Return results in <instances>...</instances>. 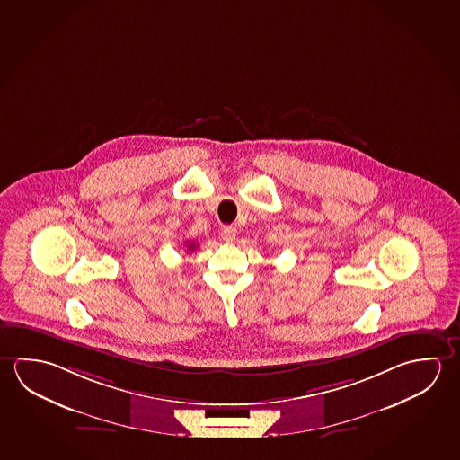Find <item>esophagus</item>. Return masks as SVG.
I'll return each instance as SVG.
<instances>
[{
    "instance_id": "obj_1",
    "label": "esophagus",
    "mask_w": 460,
    "mask_h": 460,
    "mask_svg": "<svg viewBox=\"0 0 460 460\" xmlns=\"http://www.w3.org/2000/svg\"><path fill=\"white\" fill-rule=\"evenodd\" d=\"M235 234H237V229L234 226L221 227V239L223 241L233 242L235 239Z\"/></svg>"
}]
</instances>
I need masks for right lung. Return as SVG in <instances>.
Returning <instances> with one entry per match:
<instances>
[{
  "label": "right lung",
  "mask_w": 460,
  "mask_h": 460,
  "mask_svg": "<svg viewBox=\"0 0 460 460\" xmlns=\"http://www.w3.org/2000/svg\"><path fill=\"white\" fill-rule=\"evenodd\" d=\"M196 249V243L194 242H190V245H189V250H194Z\"/></svg>",
  "instance_id": "right-lung-1"
}]
</instances>
